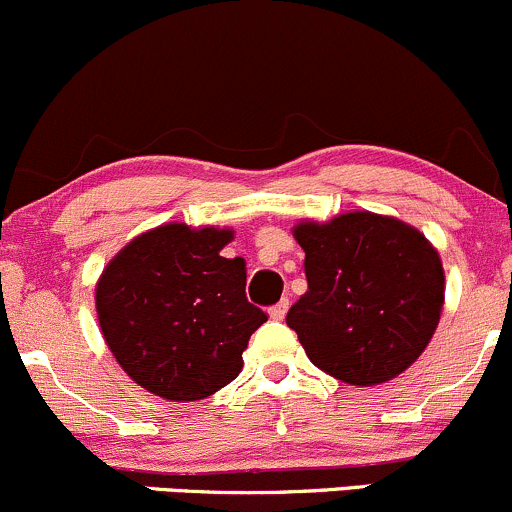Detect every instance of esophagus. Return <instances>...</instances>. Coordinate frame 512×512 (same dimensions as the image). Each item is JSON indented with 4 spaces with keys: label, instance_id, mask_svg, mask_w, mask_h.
<instances>
[{
    "label": "esophagus",
    "instance_id": "esophagus-1",
    "mask_svg": "<svg viewBox=\"0 0 512 512\" xmlns=\"http://www.w3.org/2000/svg\"><path fill=\"white\" fill-rule=\"evenodd\" d=\"M285 312H288V300H280V302H276V305H271L268 315H271L273 320H283Z\"/></svg>",
    "mask_w": 512,
    "mask_h": 512
}]
</instances>
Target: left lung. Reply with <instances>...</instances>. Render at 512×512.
Segmentation results:
<instances>
[{"label": "left lung", "instance_id": "left-lung-1", "mask_svg": "<svg viewBox=\"0 0 512 512\" xmlns=\"http://www.w3.org/2000/svg\"><path fill=\"white\" fill-rule=\"evenodd\" d=\"M307 293L288 310L290 329L322 371L351 386L403 373L430 344L444 302L442 261L398 219L349 212L300 224Z\"/></svg>", "mask_w": 512, "mask_h": 512}]
</instances>
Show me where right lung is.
Returning <instances> with one entry per match:
<instances>
[{
	"label": "right lung",
	"mask_w": 512,
	"mask_h": 512,
	"mask_svg": "<svg viewBox=\"0 0 512 512\" xmlns=\"http://www.w3.org/2000/svg\"><path fill=\"white\" fill-rule=\"evenodd\" d=\"M227 229L166 224L136 236L104 268L97 315L119 366L168 400H200L239 376L268 320L246 298V261L219 251Z\"/></svg>",
	"instance_id": "right-lung-1"
}]
</instances>
